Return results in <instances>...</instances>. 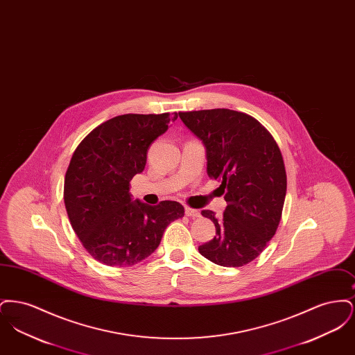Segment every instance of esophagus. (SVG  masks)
Masks as SVG:
<instances>
[{"mask_svg":"<svg viewBox=\"0 0 355 355\" xmlns=\"http://www.w3.org/2000/svg\"><path fill=\"white\" fill-rule=\"evenodd\" d=\"M185 214L187 217H193V218L200 217V211L196 209H191V207H185Z\"/></svg>","mask_w":355,"mask_h":355,"instance_id":"34e87169","label":"esophagus"}]
</instances>
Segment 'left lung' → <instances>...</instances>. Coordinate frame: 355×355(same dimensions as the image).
<instances>
[{"mask_svg":"<svg viewBox=\"0 0 355 355\" xmlns=\"http://www.w3.org/2000/svg\"><path fill=\"white\" fill-rule=\"evenodd\" d=\"M205 146L207 174L220 182L227 206L220 220L211 210L216 236L198 252L216 265L239 268L266 248L279 225L286 197V170L270 133L253 117L230 109L178 113Z\"/></svg>","mask_w":355,"mask_h":355,"instance_id":"left-lung-1","label":"left lung"}]
</instances>
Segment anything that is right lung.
Segmentation results:
<instances>
[{"instance_id": "add662e5", "label": "right lung", "mask_w": 355, "mask_h": 355, "mask_svg": "<svg viewBox=\"0 0 355 355\" xmlns=\"http://www.w3.org/2000/svg\"><path fill=\"white\" fill-rule=\"evenodd\" d=\"M177 119V113L114 117L86 135L73 154L65 207L85 249L101 263L128 268L141 262L159 246L170 222L184 217L180 202L150 206L130 194L150 145Z\"/></svg>"}]
</instances>
